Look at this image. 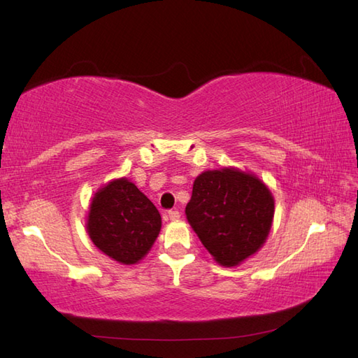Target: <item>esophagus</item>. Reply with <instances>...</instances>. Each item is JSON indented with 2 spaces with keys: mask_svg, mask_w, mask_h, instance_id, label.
<instances>
[{
  "mask_svg": "<svg viewBox=\"0 0 358 358\" xmlns=\"http://www.w3.org/2000/svg\"><path fill=\"white\" fill-rule=\"evenodd\" d=\"M168 217H169V220H172V221H177V220L180 218V212H178V210H169V212H168Z\"/></svg>",
  "mask_w": 358,
  "mask_h": 358,
  "instance_id": "obj_1",
  "label": "esophagus"
}]
</instances>
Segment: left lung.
Returning <instances> with one entry per match:
<instances>
[{
  "mask_svg": "<svg viewBox=\"0 0 358 358\" xmlns=\"http://www.w3.org/2000/svg\"><path fill=\"white\" fill-rule=\"evenodd\" d=\"M274 213L270 190L235 169L198 176L186 217L203 245L221 265L234 267L259 250Z\"/></svg>",
  "mask_w": 358,
  "mask_h": 358,
  "instance_id": "1",
  "label": "left lung"
}]
</instances>
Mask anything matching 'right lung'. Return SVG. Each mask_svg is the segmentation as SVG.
I'll return each instance as SVG.
<instances>
[{
	"instance_id": "right-lung-1",
	"label": "right lung",
	"mask_w": 358,
	"mask_h": 358,
	"mask_svg": "<svg viewBox=\"0 0 358 358\" xmlns=\"http://www.w3.org/2000/svg\"><path fill=\"white\" fill-rule=\"evenodd\" d=\"M162 217L148 196L127 178L111 181L91 201L88 234L114 261L136 264L159 236Z\"/></svg>"
}]
</instances>
